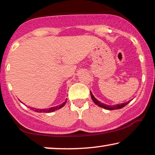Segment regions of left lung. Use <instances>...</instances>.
<instances>
[{"label": "left lung", "mask_w": 155, "mask_h": 155, "mask_svg": "<svg viewBox=\"0 0 155 155\" xmlns=\"http://www.w3.org/2000/svg\"><path fill=\"white\" fill-rule=\"evenodd\" d=\"M91 99H92L93 101L95 103L96 105H98V106L104 107V108L106 109V110H117V109L122 108L123 107H124L125 105H127L131 101V100H130L128 102L124 103V104H121L114 105H105L104 104H102V103H101L100 101H98L96 99V98L93 96V94H91Z\"/></svg>", "instance_id": "8db88e82"}]
</instances>
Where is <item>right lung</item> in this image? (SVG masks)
Instances as JSON below:
<instances>
[{
    "instance_id": "add662e5",
    "label": "right lung",
    "mask_w": 155,
    "mask_h": 155,
    "mask_svg": "<svg viewBox=\"0 0 155 155\" xmlns=\"http://www.w3.org/2000/svg\"><path fill=\"white\" fill-rule=\"evenodd\" d=\"M66 101L61 105H57V106H54V107H51L50 108H48V109H36V108H33V107H31L30 109L33 110H34L35 112H37V113H51V112H54L55 110H59L60 108H61L62 107L64 106V105L66 104Z\"/></svg>"
}]
</instances>
